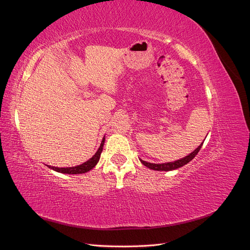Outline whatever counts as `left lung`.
Returning <instances> with one entry per match:
<instances>
[{"instance_id": "obj_1", "label": "left lung", "mask_w": 250, "mask_h": 250, "mask_svg": "<svg viewBox=\"0 0 250 250\" xmlns=\"http://www.w3.org/2000/svg\"><path fill=\"white\" fill-rule=\"evenodd\" d=\"M202 144H203V143H202ZM202 144H201V145H200L197 149H195L191 154H188V156H186V157H184V158H181V160L175 161L174 163H167V164H151V163H147V162L142 161V160H141V163H142L144 166H146L147 168L155 170V171H172V170H175V169H178V168H180V167H183V166L187 165L188 163H190V162L193 160V158H194L196 155H197V153L199 152V150H200V148H201V146H202Z\"/></svg>"}]
</instances>
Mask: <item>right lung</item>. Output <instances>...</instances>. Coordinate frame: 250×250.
<instances>
[{
	"label": "right lung",
	"mask_w": 250,
	"mask_h": 250,
	"mask_svg": "<svg viewBox=\"0 0 250 250\" xmlns=\"http://www.w3.org/2000/svg\"><path fill=\"white\" fill-rule=\"evenodd\" d=\"M104 141L105 139L103 138L102 142H101V145L99 147V149H98L97 152L95 153V155L89 158V160L85 163H83L79 166H76V167H72V168H57V167H50V166H48L49 168L55 170L57 172H60V173H66V174H81V173H85L89 170H92L95 166L97 165V163L99 162V158H100V155H101V152L103 150V145H104Z\"/></svg>",
	"instance_id": "1"
}]
</instances>
